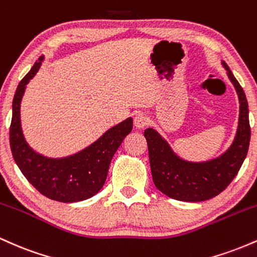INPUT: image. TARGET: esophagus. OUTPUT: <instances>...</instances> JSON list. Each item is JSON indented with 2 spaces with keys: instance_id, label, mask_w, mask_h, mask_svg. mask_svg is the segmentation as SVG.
<instances>
[{
  "instance_id": "obj_1",
  "label": "esophagus",
  "mask_w": 257,
  "mask_h": 257,
  "mask_svg": "<svg viewBox=\"0 0 257 257\" xmlns=\"http://www.w3.org/2000/svg\"><path fill=\"white\" fill-rule=\"evenodd\" d=\"M147 123H149V118H147L145 114L139 113L134 117V125L137 129L145 128V126L147 125Z\"/></svg>"
}]
</instances>
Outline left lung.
Masks as SVG:
<instances>
[{
    "label": "left lung",
    "mask_w": 257,
    "mask_h": 257,
    "mask_svg": "<svg viewBox=\"0 0 257 257\" xmlns=\"http://www.w3.org/2000/svg\"><path fill=\"white\" fill-rule=\"evenodd\" d=\"M229 81L239 100V118L231 146L217 157L191 162L176 155L168 141L153 128L144 132L149 146L150 166L156 187L166 196L182 202H203L217 194L231 184L246 157L250 143L249 107L245 93L225 61Z\"/></svg>",
    "instance_id": "1"
}]
</instances>
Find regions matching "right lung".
Instances as JSON below:
<instances>
[{"label":"right lung","mask_w":257,"mask_h":257,"mask_svg":"<svg viewBox=\"0 0 257 257\" xmlns=\"http://www.w3.org/2000/svg\"><path fill=\"white\" fill-rule=\"evenodd\" d=\"M44 57L38 58L20 81L12 105L10 143L13 158L23 175L47 198L63 203L85 200L104 186L110 163L120 144L133 129V118L106 131L98 140L81 151L60 158H51L35 151L26 143L20 120V104L26 84L36 76Z\"/></svg>","instance_id":"obj_1"}]
</instances>
